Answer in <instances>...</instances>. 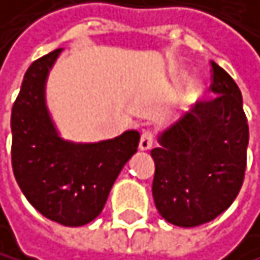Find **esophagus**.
I'll list each match as a JSON object with an SVG mask.
<instances>
[{"label":"esophagus","mask_w":260,"mask_h":260,"mask_svg":"<svg viewBox=\"0 0 260 260\" xmlns=\"http://www.w3.org/2000/svg\"><path fill=\"white\" fill-rule=\"evenodd\" d=\"M154 143V135L151 132H143L140 138V149L141 151H149Z\"/></svg>","instance_id":"esophagus-1"}]
</instances>
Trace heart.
Returning a JSON list of instances; mask_svg holds the SVG:
<instances>
[{
    "mask_svg": "<svg viewBox=\"0 0 260 260\" xmlns=\"http://www.w3.org/2000/svg\"><path fill=\"white\" fill-rule=\"evenodd\" d=\"M193 93H199V88H193Z\"/></svg>",
    "mask_w": 260,
    "mask_h": 260,
    "instance_id": "obj_1",
    "label": "heart"
}]
</instances>
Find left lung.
<instances>
[{
  "mask_svg": "<svg viewBox=\"0 0 260 260\" xmlns=\"http://www.w3.org/2000/svg\"><path fill=\"white\" fill-rule=\"evenodd\" d=\"M208 102L158 135L152 197L170 224L197 227L224 213L237 199L246 170L249 141L243 98L235 81L211 61Z\"/></svg>",
  "mask_w": 260,
  "mask_h": 260,
  "instance_id": "left-lung-1",
  "label": "left lung"
}]
</instances>
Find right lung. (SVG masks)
Masks as SVG:
<instances>
[{
  "instance_id": "right-lung-1",
  "label": "right lung",
  "mask_w": 260,
  "mask_h": 260,
  "mask_svg": "<svg viewBox=\"0 0 260 260\" xmlns=\"http://www.w3.org/2000/svg\"><path fill=\"white\" fill-rule=\"evenodd\" d=\"M61 49L38 58L23 76L12 106V170L35 208L61 225L79 227L103 211L120 170L137 152L140 133L114 140L73 143L63 140L46 105V81Z\"/></svg>"
}]
</instances>
